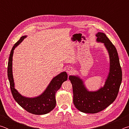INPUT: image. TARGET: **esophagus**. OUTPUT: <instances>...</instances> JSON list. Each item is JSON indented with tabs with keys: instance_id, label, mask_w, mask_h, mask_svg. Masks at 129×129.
Here are the masks:
<instances>
[{
	"instance_id": "esophagus-1",
	"label": "esophagus",
	"mask_w": 129,
	"mask_h": 129,
	"mask_svg": "<svg viewBox=\"0 0 129 129\" xmlns=\"http://www.w3.org/2000/svg\"><path fill=\"white\" fill-rule=\"evenodd\" d=\"M67 72L68 73V75H72V74H73L74 72V69L72 67H69L68 68H67Z\"/></svg>"
}]
</instances>
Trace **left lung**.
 Instances as JSON below:
<instances>
[{
    "mask_svg": "<svg viewBox=\"0 0 129 129\" xmlns=\"http://www.w3.org/2000/svg\"><path fill=\"white\" fill-rule=\"evenodd\" d=\"M97 41L104 43L110 57V72L103 88L96 91H89L77 76H70L72 84L73 104L78 110L85 113H99L115 101L121 85L122 73L117 49L104 33L96 34Z\"/></svg>",
    "mask_w": 129,
    "mask_h": 129,
    "instance_id": "8db88e82",
    "label": "left lung"
}]
</instances>
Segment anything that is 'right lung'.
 <instances>
[{
    "label": "right lung",
    "mask_w": 129,
    "mask_h": 129,
    "mask_svg": "<svg viewBox=\"0 0 129 129\" xmlns=\"http://www.w3.org/2000/svg\"><path fill=\"white\" fill-rule=\"evenodd\" d=\"M26 36L21 37L20 40L15 44L10 54L8 62L7 74L10 81L11 91L13 97L19 105L28 112L34 114L42 115L48 113L55 108V94L63 82L68 79L67 73L64 72L54 77L44 93L35 98H27L19 94L14 88V78L12 76V56L14 50L20 44Z\"/></svg>",
    "instance_id": "1"
}]
</instances>
